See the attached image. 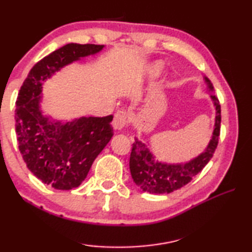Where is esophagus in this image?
Returning a JSON list of instances; mask_svg holds the SVG:
<instances>
[{
  "mask_svg": "<svg viewBox=\"0 0 252 252\" xmlns=\"http://www.w3.org/2000/svg\"><path fill=\"white\" fill-rule=\"evenodd\" d=\"M126 118L127 114L126 111H118V112L114 114L113 121H112V126L116 130H122L123 127L126 126Z\"/></svg>",
  "mask_w": 252,
  "mask_h": 252,
  "instance_id": "34e87169",
  "label": "esophagus"
}]
</instances>
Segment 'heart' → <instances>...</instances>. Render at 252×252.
I'll return each instance as SVG.
<instances>
[{
	"mask_svg": "<svg viewBox=\"0 0 252 252\" xmlns=\"http://www.w3.org/2000/svg\"><path fill=\"white\" fill-rule=\"evenodd\" d=\"M162 67H163V65H162L161 62L152 63V64L149 65V72H150L151 74H158L161 72Z\"/></svg>",
	"mask_w": 252,
	"mask_h": 252,
	"instance_id": "1",
	"label": "heart"
}]
</instances>
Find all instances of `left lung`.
<instances>
[{
	"label": "left lung",
	"instance_id": "8db88e82",
	"mask_svg": "<svg viewBox=\"0 0 252 252\" xmlns=\"http://www.w3.org/2000/svg\"><path fill=\"white\" fill-rule=\"evenodd\" d=\"M209 91H213L210 80L204 76ZM216 109L215 126L212 136L207 148L198 157L185 163H167L161 162L149 150L146 143L135 138L132 144L130 156L131 177L136 186L144 192L163 194L173 192L189 183L192 178L206 167L218 146L221 123V109L219 100L216 95H210Z\"/></svg>",
	"mask_w": 252,
	"mask_h": 252
}]
</instances>
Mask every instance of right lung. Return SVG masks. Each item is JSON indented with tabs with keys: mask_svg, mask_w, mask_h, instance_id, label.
Listing matches in <instances>:
<instances>
[{
	"mask_svg": "<svg viewBox=\"0 0 252 252\" xmlns=\"http://www.w3.org/2000/svg\"><path fill=\"white\" fill-rule=\"evenodd\" d=\"M104 45L69 43L46 55L20 89L15 130L23 160L34 176L58 190H71L87 178L93 161L113 135V117L54 120L41 109L44 82L65 65L99 53Z\"/></svg>",
	"mask_w": 252,
	"mask_h": 252,
	"instance_id": "1",
	"label": "right lung"
}]
</instances>
